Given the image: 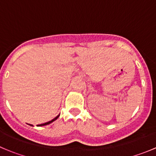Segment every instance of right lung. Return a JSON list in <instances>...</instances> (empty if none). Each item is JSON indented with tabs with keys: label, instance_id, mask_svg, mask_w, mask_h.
<instances>
[{
	"label": "right lung",
	"instance_id": "add662e5",
	"mask_svg": "<svg viewBox=\"0 0 156 156\" xmlns=\"http://www.w3.org/2000/svg\"><path fill=\"white\" fill-rule=\"evenodd\" d=\"M59 115H57V116H56V118H54V119H53V120L50 121V122H46V123H44V124H41V125H39L38 126H44V125H49V124L52 123V122H54L55 120H56V119H57L58 118H59ZM31 126H32V125H31Z\"/></svg>",
	"mask_w": 156,
	"mask_h": 156
}]
</instances>
